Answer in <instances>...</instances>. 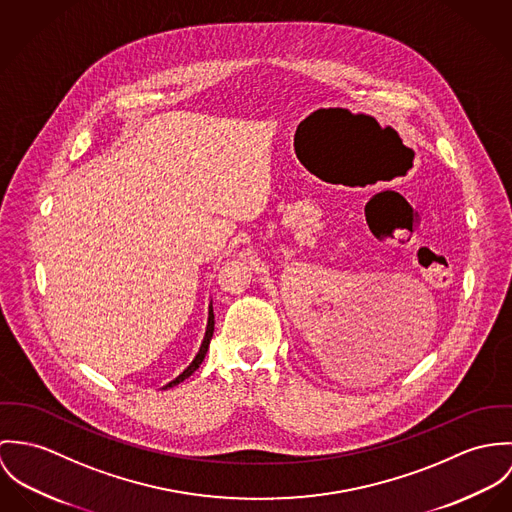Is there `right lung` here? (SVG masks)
I'll return each instance as SVG.
<instances>
[{
	"instance_id": "add662e5",
	"label": "right lung",
	"mask_w": 512,
	"mask_h": 512,
	"mask_svg": "<svg viewBox=\"0 0 512 512\" xmlns=\"http://www.w3.org/2000/svg\"><path fill=\"white\" fill-rule=\"evenodd\" d=\"M212 336H214V308H212V304H210V310H208V326H206V334H204V340H202V345H200V349H198V353H196V357L192 359V363L176 377V379H172L169 385H165L163 389H171L174 385H178V383H182L184 379H188L198 367H200V363L204 361V357H206V353H208V347H210V340H212Z\"/></svg>"
}]
</instances>
